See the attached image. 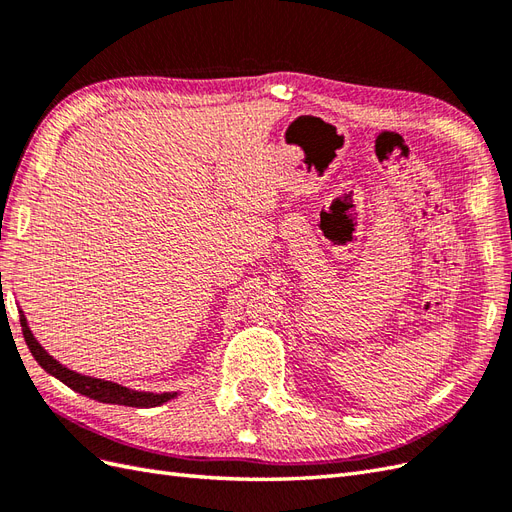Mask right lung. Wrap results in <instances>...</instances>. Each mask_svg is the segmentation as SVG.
<instances>
[{"instance_id": "obj_1", "label": "right lung", "mask_w": 512, "mask_h": 512, "mask_svg": "<svg viewBox=\"0 0 512 512\" xmlns=\"http://www.w3.org/2000/svg\"><path fill=\"white\" fill-rule=\"evenodd\" d=\"M21 327H23V337H25V344H27L29 352L34 354V359L38 361V365L46 371V374L55 376L57 380L70 386L72 391L81 393L89 399L102 401V404H117V406H130V408H156L179 395V391H173V393L134 391V389H130V386H123V384H117L111 380L83 376V374H79V371H72L66 365H61L57 359H53V356L42 348V344L34 337L32 329H29L27 318L23 312H21Z\"/></svg>"}]
</instances>
